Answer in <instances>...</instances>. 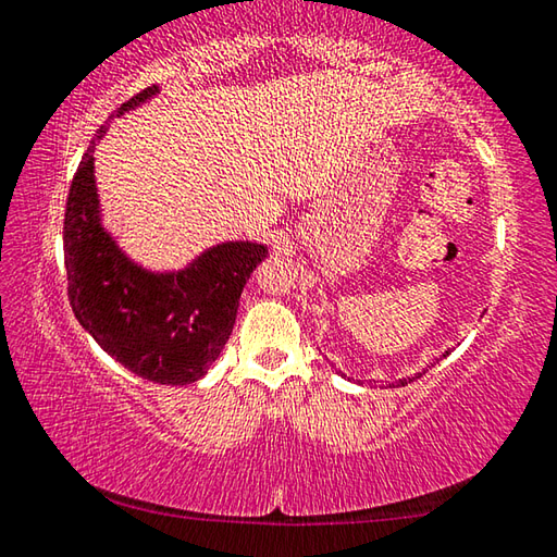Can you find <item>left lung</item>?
<instances>
[{"instance_id":"8db88e82","label":"left lung","mask_w":557,"mask_h":557,"mask_svg":"<svg viewBox=\"0 0 557 557\" xmlns=\"http://www.w3.org/2000/svg\"><path fill=\"white\" fill-rule=\"evenodd\" d=\"M423 372H425V369H423ZM339 374H343V372H339ZM418 376H421V374H416V376H408V379H398L396 384H388V386H406V384H411L413 379H418Z\"/></svg>"}]
</instances>
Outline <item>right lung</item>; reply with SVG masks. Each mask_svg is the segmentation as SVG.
Here are the masks:
<instances>
[{"label":"right lung","mask_w":557,"mask_h":557,"mask_svg":"<svg viewBox=\"0 0 557 557\" xmlns=\"http://www.w3.org/2000/svg\"><path fill=\"white\" fill-rule=\"evenodd\" d=\"M159 95L151 85L124 102L129 112ZM100 126L71 183L63 222L67 298L77 323L136 376L185 386L208 374L237 320L251 271L269 257L259 242H220L183 269L153 271L134 261L104 227L95 181Z\"/></svg>","instance_id":"right-lung-1"}]
</instances>
